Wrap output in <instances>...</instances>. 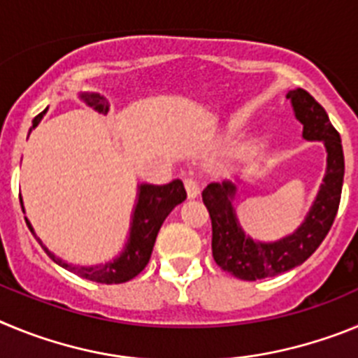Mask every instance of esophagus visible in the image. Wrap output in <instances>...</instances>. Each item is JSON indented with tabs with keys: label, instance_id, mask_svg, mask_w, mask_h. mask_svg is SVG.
I'll list each match as a JSON object with an SVG mask.
<instances>
[{
	"label": "esophagus",
	"instance_id": "1",
	"mask_svg": "<svg viewBox=\"0 0 358 358\" xmlns=\"http://www.w3.org/2000/svg\"><path fill=\"white\" fill-rule=\"evenodd\" d=\"M185 188H186V194H188L189 199L199 197V194H201V186H199V182L195 181V179H192V177L185 179Z\"/></svg>",
	"mask_w": 358,
	"mask_h": 358
}]
</instances>
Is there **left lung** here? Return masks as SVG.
Returning <instances> with one entry per match:
<instances>
[{
	"instance_id": "obj_1",
	"label": "left lung",
	"mask_w": 358,
	"mask_h": 358,
	"mask_svg": "<svg viewBox=\"0 0 358 358\" xmlns=\"http://www.w3.org/2000/svg\"><path fill=\"white\" fill-rule=\"evenodd\" d=\"M294 115L303 123V138L322 141L327 148V173L314 204L292 235L276 242H258L245 235L233 208L236 185L233 181L211 182L202 192V201L211 217V251L217 265L245 281L278 276L301 265L314 255L328 235L339 210L344 179V154L339 132L330 123L327 110L305 90L287 93Z\"/></svg>"
}]
</instances>
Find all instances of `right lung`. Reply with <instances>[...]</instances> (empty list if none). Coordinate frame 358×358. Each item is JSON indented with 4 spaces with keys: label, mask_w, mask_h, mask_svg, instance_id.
Here are the masks:
<instances>
[{
    "label": "right lung",
    "mask_w": 358,
    "mask_h": 358,
    "mask_svg": "<svg viewBox=\"0 0 358 358\" xmlns=\"http://www.w3.org/2000/svg\"><path fill=\"white\" fill-rule=\"evenodd\" d=\"M80 98L90 107H93L98 113H103L107 115L109 110V102L102 94L98 93H82ZM46 109L37 115L31 122V129H36L39 125V122L43 120ZM30 129V131H31ZM30 134V132H28ZM186 199V189L182 185L181 179H173L172 182L163 186L156 185H138V201H136L134 213H132V222H131V231H129V238L123 251L120 252L118 258H115L113 262H107L102 265H91V267H84V265H73L62 262L59 256L53 255L39 238L34 233V227L28 222V218H24L30 227V231L34 233L39 243L43 245V249L46 251V255L52 258L55 264H59L61 267L68 268L73 274L77 276L85 278L90 281H96V283H125V281L132 280L138 274L147 267L148 260H150L152 249H154V243H156V236L159 233L161 224L164 222V218L169 217L170 211L181 204Z\"/></svg>",
    "instance_id": "add662e5"
}]
</instances>
